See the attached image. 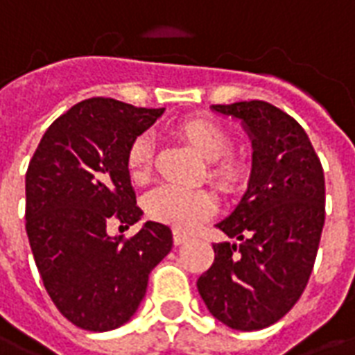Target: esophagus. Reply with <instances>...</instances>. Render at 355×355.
<instances>
[{"instance_id":"obj_1","label":"esophagus","mask_w":355,"mask_h":355,"mask_svg":"<svg viewBox=\"0 0 355 355\" xmlns=\"http://www.w3.org/2000/svg\"><path fill=\"white\" fill-rule=\"evenodd\" d=\"M189 240L188 234H182V232L175 231L173 232V242H175V245H182V243H186Z\"/></svg>"}]
</instances>
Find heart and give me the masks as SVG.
<instances>
[{
	"mask_svg": "<svg viewBox=\"0 0 355 355\" xmlns=\"http://www.w3.org/2000/svg\"><path fill=\"white\" fill-rule=\"evenodd\" d=\"M180 137L196 148L212 166V177L223 186L231 188L240 178V167L232 159L223 158L229 153V137L218 124L207 119H189L177 126ZM154 145L148 135L135 137L126 156V167L132 180L147 182L153 173ZM145 210L153 220L175 227L177 231H191L216 210V201L210 191L201 188H184L177 184H164L145 197Z\"/></svg>",
	"mask_w": 355,
	"mask_h": 355,
	"instance_id": "heart-1",
	"label": "heart"
}]
</instances>
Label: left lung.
<instances>
[{
	"label": "left lung",
	"instance_id": "8db88e82",
	"mask_svg": "<svg viewBox=\"0 0 355 355\" xmlns=\"http://www.w3.org/2000/svg\"><path fill=\"white\" fill-rule=\"evenodd\" d=\"M238 119L253 147L248 189L220 227L236 243H214L197 279L214 318L240 331L272 326L307 286L326 220L324 169L309 137L279 107L262 102L212 105Z\"/></svg>",
	"mask_w": 355,
	"mask_h": 355
}]
</instances>
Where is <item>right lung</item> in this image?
<instances>
[{
	"mask_svg": "<svg viewBox=\"0 0 355 355\" xmlns=\"http://www.w3.org/2000/svg\"><path fill=\"white\" fill-rule=\"evenodd\" d=\"M164 113L89 98L55 119L26 173V231L35 264L61 315L87 331L134 316L148 274L171 251V229L147 221L128 240L113 220H141L126 167L130 145Z\"/></svg>",
	"mask_w": 355,
	"mask_h": 355,
	"instance_id": "obj_1",
	"label": "right lung"
}]
</instances>
